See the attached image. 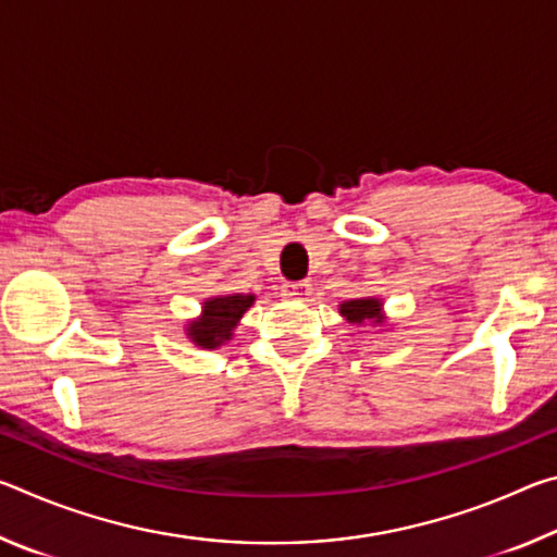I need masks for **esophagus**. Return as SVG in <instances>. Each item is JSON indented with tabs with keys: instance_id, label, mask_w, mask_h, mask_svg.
<instances>
[{
	"instance_id": "1",
	"label": "esophagus",
	"mask_w": 557,
	"mask_h": 557,
	"mask_svg": "<svg viewBox=\"0 0 557 557\" xmlns=\"http://www.w3.org/2000/svg\"><path fill=\"white\" fill-rule=\"evenodd\" d=\"M282 295H285L287 299H297V301H307L309 297H312V285L309 282H285L282 285Z\"/></svg>"
}]
</instances>
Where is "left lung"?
<instances>
[{
  "mask_svg": "<svg viewBox=\"0 0 557 557\" xmlns=\"http://www.w3.org/2000/svg\"><path fill=\"white\" fill-rule=\"evenodd\" d=\"M383 301L375 297H363V299H348L344 305H338V312L346 319L351 326H363V324H373L379 326L385 322L383 317Z\"/></svg>",
  "mask_w": 557,
  "mask_h": 557,
  "instance_id": "8db88e82",
  "label": "left lung"
}]
</instances>
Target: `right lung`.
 Masks as SVG:
<instances>
[{
    "label": "right lung",
    "instance_id": "1",
    "mask_svg": "<svg viewBox=\"0 0 557 557\" xmlns=\"http://www.w3.org/2000/svg\"><path fill=\"white\" fill-rule=\"evenodd\" d=\"M256 295H221L203 301L201 317L186 326V336L201 348H219L233 338L243 314L252 307Z\"/></svg>",
    "mask_w": 557,
    "mask_h": 557
}]
</instances>
